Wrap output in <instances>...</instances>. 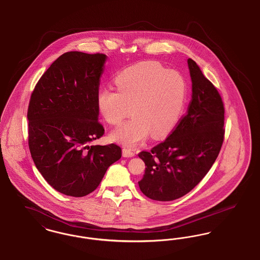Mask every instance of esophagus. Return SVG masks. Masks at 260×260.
Here are the masks:
<instances>
[{"instance_id": "obj_1", "label": "esophagus", "mask_w": 260, "mask_h": 260, "mask_svg": "<svg viewBox=\"0 0 260 260\" xmlns=\"http://www.w3.org/2000/svg\"><path fill=\"white\" fill-rule=\"evenodd\" d=\"M122 155H123L124 157H132V156L135 155V152L133 150H130V149L124 148L123 150H122Z\"/></svg>"}]
</instances>
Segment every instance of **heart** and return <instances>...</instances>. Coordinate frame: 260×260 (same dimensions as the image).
I'll use <instances>...</instances> for the list:
<instances>
[{
    "instance_id": "obj_1",
    "label": "heart",
    "mask_w": 260,
    "mask_h": 260,
    "mask_svg": "<svg viewBox=\"0 0 260 260\" xmlns=\"http://www.w3.org/2000/svg\"><path fill=\"white\" fill-rule=\"evenodd\" d=\"M113 84L116 92L98 91L99 112L111 125L120 123L129 108L133 117L110 133L112 141L134 147L150 132L160 138L176 126L187 98V82L180 72L156 61H143L119 72Z\"/></svg>"
}]
</instances>
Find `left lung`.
I'll return each mask as SVG.
<instances>
[{
  "label": "left lung",
  "instance_id": "obj_1",
  "mask_svg": "<svg viewBox=\"0 0 260 260\" xmlns=\"http://www.w3.org/2000/svg\"><path fill=\"white\" fill-rule=\"evenodd\" d=\"M191 100L187 114L166 140L138 155L146 164L139 187L153 201L169 202L191 191L216 160L224 140V106L199 66L188 59Z\"/></svg>",
  "mask_w": 260,
  "mask_h": 260
}]
</instances>
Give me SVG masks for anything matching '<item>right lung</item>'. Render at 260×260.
Wrapping results in <instances>:
<instances>
[{
	"mask_svg": "<svg viewBox=\"0 0 260 260\" xmlns=\"http://www.w3.org/2000/svg\"><path fill=\"white\" fill-rule=\"evenodd\" d=\"M108 56L69 52L42 75L28 107V145L44 179L57 191L80 198L95 191L117 145L90 146L104 135L96 93Z\"/></svg>",
	"mask_w": 260,
	"mask_h": 260,
	"instance_id": "1",
	"label": "right lung"
}]
</instances>
